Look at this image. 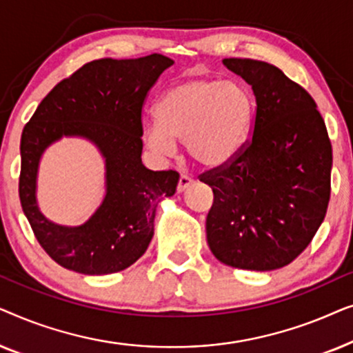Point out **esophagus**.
Returning a JSON list of instances; mask_svg holds the SVG:
<instances>
[{
	"instance_id": "1",
	"label": "esophagus",
	"mask_w": 353,
	"mask_h": 353,
	"mask_svg": "<svg viewBox=\"0 0 353 353\" xmlns=\"http://www.w3.org/2000/svg\"><path fill=\"white\" fill-rule=\"evenodd\" d=\"M190 185H192V178L191 176H188V175H185V173H181L180 175V180H178V186H176V190L178 191H185L188 186Z\"/></svg>"
}]
</instances>
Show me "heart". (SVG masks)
Here are the masks:
<instances>
[{
	"label": "heart",
	"instance_id": "1",
	"mask_svg": "<svg viewBox=\"0 0 353 353\" xmlns=\"http://www.w3.org/2000/svg\"><path fill=\"white\" fill-rule=\"evenodd\" d=\"M255 98L239 81L194 77L173 85L156 104V122L144 127V141L157 154H170L173 139L202 167L228 163L248 141Z\"/></svg>",
	"mask_w": 353,
	"mask_h": 353
}]
</instances>
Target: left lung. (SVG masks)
Listing matches in <instances>:
<instances>
[{"label":"left lung","mask_w":353,"mask_h":353,"mask_svg":"<svg viewBox=\"0 0 353 353\" xmlns=\"http://www.w3.org/2000/svg\"><path fill=\"white\" fill-rule=\"evenodd\" d=\"M223 64L255 94L252 133L228 163L201 173L212 188L207 243L221 263L270 272L296 260L325 220L332 148L315 101L276 65Z\"/></svg>","instance_id":"obj_1"}]
</instances>
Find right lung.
Wrapping results in <instances>:
<instances>
[{"label":"right lung","mask_w":353,"mask_h":353,"mask_svg":"<svg viewBox=\"0 0 353 353\" xmlns=\"http://www.w3.org/2000/svg\"><path fill=\"white\" fill-rule=\"evenodd\" d=\"M172 64L157 52L138 59L91 61L61 80L23 127L21 205L37 241L61 267L83 274L117 273L146 252L161 196H172L180 180L175 170L154 172L141 162L143 105ZM62 134L91 139L106 157L103 204L75 229L48 222L34 199L41 154Z\"/></svg>","instance_id":"right-lung-1"}]
</instances>
